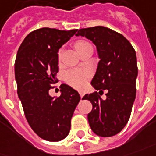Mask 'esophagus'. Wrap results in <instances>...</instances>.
<instances>
[{
  "mask_svg": "<svg viewBox=\"0 0 156 156\" xmlns=\"http://www.w3.org/2000/svg\"><path fill=\"white\" fill-rule=\"evenodd\" d=\"M78 93H79V96H80V97H81V98H82L83 96H84V93H83V91H79Z\"/></svg>",
  "mask_w": 156,
  "mask_h": 156,
  "instance_id": "esophagus-1",
  "label": "esophagus"
}]
</instances>
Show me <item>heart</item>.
I'll return each instance as SVG.
<instances>
[{"label": "heart", "instance_id": "b5f03b06", "mask_svg": "<svg viewBox=\"0 0 156 156\" xmlns=\"http://www.w3.org/2000/svg\"><path fill=\"white\" fill-rule=\"evenodd\" d=\"M90 47H92L91 44L85 40H78L74 43V48L78 52V54L81 53L83 50ZM62 55H63V49L61 48L58 52L59 60H60V59H61ZM90 77V73L89 71H86V70H70L65 73V81L68 84H70L71 86L77 88V89H81L83 86H85Z\"/></svg>", "mask_w": 156, "mask_h": 156}]
</instances>
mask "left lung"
<instances>
[{
    "label": "left lung",
    "instance_id": "1",
    "mask_svg": "<svg viewBox=\"0 0 156 156\" xmlns=\"http://www.w3.org/2000/svg\"><path fill=\"white\" fill-rule=\"evenodd\" d=\"M76 36L85 37L96 46L100 60L91 85L96 90H107L106 100L97 92L83 97L92 103L90 126L98 136H114L128 122L136 97L135 49L123 35L104 26L80 29Z\"/></svg>",
    "mask_w": 156,
    "mask_h": 156
}]
</instances>
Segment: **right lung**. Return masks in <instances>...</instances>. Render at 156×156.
<instances>
[{
	"label": "right lung",
	"mask_w": 156,
	"mask_h": 156,
	"mask_svg": "<svg viewBox=\"0 0 156 156\" xmlns=\"http://www.w3.org/2000/svg\"><path fill=\"white\" fill-rule=\"evenodd\" d=\"M77 31L35 30L26 36L17 53V92L25 118L37 136L49 142L62 140L69 134L71 119L80 101L78 91L66 84L60 86V96L48 94L58 82V51Z\"/></svg>",
	"instance_id": "right-lung-1"
}]
</instances>
